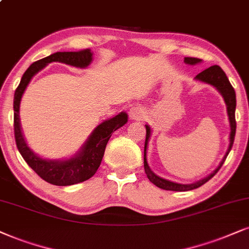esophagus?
<instances>
[{"label": "esophagus", "instance_id": "esophagus-1", "mask_svg": "<svg viewBox=\"0 0 249 249\" xmlns=\"http://www.w3.org/2000/svg\"><path fill=\"white\" fill-rule=\"evenodd\" d=\"M128 114H130V117L132 118V119H141L144 116V114H146V112H144V109L143 108H141V107H138V106H135V107H132V108L130 109V112H128Z\"/></svg>", "mask_w": 249, "mask_h": 249}]
</instances>
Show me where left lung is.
<instances>
[{"label":"left lung","instance_id":"8db88e82","mask_svg":"<svg viewBox=\"0 0 249 249\" xmlns=\"http://www.w3.org/2000/svg\"><path fill=\"white\" fill-rule=\"evenodd\" d=\"M201 61L200 58L196 57H185V62L187 64H196ZM196 79L201 81H204V83H208L213 86H215L217 89L221 92V94L224 97V101L226 103V109H228V115L230 119V126H231V133H230V146L228 152H226V155L223 159L218 168H217L215 171L213 172L212 175H209L208 177H206L202 180H199L194 184H188V185H182V184H177V182H172L169 180H165V179L160 178L159 176H156L152 170L149 169V166L147 164V159H146V149H147V143L148 139L150 137V127L146 125V141H144V150H143V166H144V172H146L148 179L153 182L154 185H156L157 187L163 188V190L166 191H176V192H185V191H191L194 190V188H197L202 186L203 184H206L207 181L210 180L213 176H215L218 170L222 168L223 163L226 160V156L229 155L230 150H231L232 146H233V141L235 137V128H237V123H235V92L234 88L232 87V85L230 84V81L226 77L225 72L222 70L218 65H213L202 72H200L199 74H196Z\"/></svg>","mask_w":249,"mask_h":249}]
</instances>
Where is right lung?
Returning <instances> with one entry per match:
<instances>
[{"mask_svg":"<svg viewBox=\"0 0 249 249\" xmlns=\"http://www.w3.org/2000/svg\"><path fill=\"white\" fill-rule=\"evenodd\" d=\"M61 62L65 64L73 65L78 68H85L92 62V52L90 49L78 50V52H64L55 53L47 57L39 59L30 65V68L25 71L21 77V80L18 87L15 90L14 96V132L15 140L18 150L23 156L25 162L32 168L36 174L56 186H69V185L78 184L89 179L96 170L99 169L101 161L105 155L106 146L116 130L122 127L127 122V115L125 112L115 116L109 121L103 122L97 126L87 142L85 143L83 149L73 159L68 161H47L36 156L30 148L27 147L25 139L21 133L19 125V103L21 95L25 88L32 79V77L41 69L46 67L48 63Z\"/></svg>","mask_w":249,"mask_h":249,"instance_id":"right-lung-1","label":"right lung"}]
</instances>
